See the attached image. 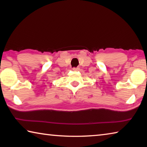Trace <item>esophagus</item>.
Instances as JSON below:
<instances>
[{"label":"esophagus","instance_id":"esophagus-1","mask_svg":"<svg viewBox=\"0 0 147 147\" xmlns=\"http://www.w3.org/2000/svg\"><path fill=\"white\" fill-rule=\"evenodd\" d=\"M73 71H79L80 70V67H73Z\"/></svg>","mask_w":147,"mask_h":147}]
</instances>
